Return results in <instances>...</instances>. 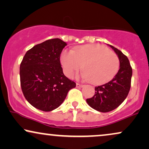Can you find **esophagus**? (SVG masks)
Returning a JSON list of instances; mask_svg holds the SVG:
<instances>
[{
  "mask_svg": "<svg viewBox=\"0 0 149 149\" xmlns=\"http://www.w3.org/2000/svg\"><path fill=\"white\" fill-rule=\"evenodd\" d=\"M83 85H80L79 83H76V87H78V88H80V87H83Z\"/></svg>",
  "mask_w": 149,
  "mask_h": 149,
  "instance_id": "34e87169",
  "label": "esophagus"
}]
</instances>
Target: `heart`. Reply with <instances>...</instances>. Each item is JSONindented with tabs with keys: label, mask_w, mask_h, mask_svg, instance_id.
I'll return each instance as SVG.
<instances>
[{
	"label": "heart",
	"mask_w": 149,
	"mask_h": 149,
	"mask_svg": "<svg viewBox=\"0 0 149 149\" xmlns=\"http://www.w3.org/2000/svg\"><path fill=\"white\" fill-rule=\"evenodd\" d=\"M60 63L64 74L69 78L83 68V78L95 85L110 81L120 66L118 55L106 46L98 44L78 46L73 51L64 50L60 55Z\"/></svg>",
	"instance_id": "obj_1"
}]
</instances>
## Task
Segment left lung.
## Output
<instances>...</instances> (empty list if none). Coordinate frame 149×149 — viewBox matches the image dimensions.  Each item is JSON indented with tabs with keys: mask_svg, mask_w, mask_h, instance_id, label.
I'll list each match as a JSON object with an SVG mask.
<instances>
[{
	"mask_svg": "<svg viewBox=\"0 0 149 149\" xmlns=\"http://www.w3.org/2000/svg\"><path fill=\"white\" fill-rule=\"evenodd\" d=\"M109 46L119 58V71L110 82L95 87L94 96L86 100L89 106L101 112H110L119 107L128 96L131 84L132 70L128 57L119 49Z\"/></svg>",
	"mask_w": 149,
	"mask_h": 149,
	"instance_id": "left-lung-1",
	"label": "left lung"
}]
</instances>
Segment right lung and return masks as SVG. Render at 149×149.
I'll list each match as a JSON object with an SVG mask.
<instances>
[{
	"label": "right lung",
	"instance_id": "1",
	"mask_svg": "<svg viewBox=\"0 0 149 149\" xmlns=\"http://www.w3.org/2000/svg\"><path fill=\"white\" fill-rule=\"evenodd\" d=\"M67 43L48 39L26 52L20 65L23 94L30 105L50 112L63 103L76 84L64 75L60 57Z\"/></svg>",
	"mask_w": 149,
	"mask_h": 149
}]
</instances>
